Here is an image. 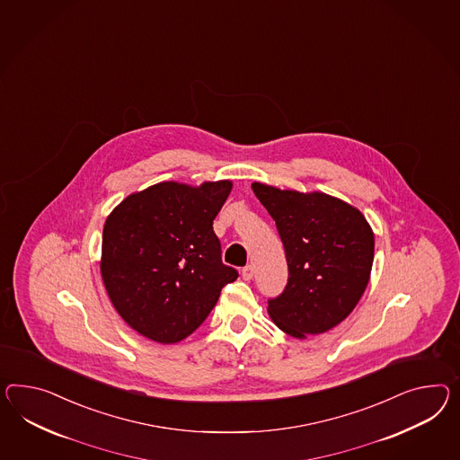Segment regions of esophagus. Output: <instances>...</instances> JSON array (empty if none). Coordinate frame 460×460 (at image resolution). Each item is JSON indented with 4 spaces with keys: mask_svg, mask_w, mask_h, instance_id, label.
<instances>
[{
    "mask_svg": "<svg viewBox=\"0 0 460 460\" xmlns=\"http://www.w3.org/2000/svg\"><path fill=\"white\" fill-rule=\"evenodd\" d=\"M242 277H243V280H252V279H253V267H252V265L243 267V270H242Z\"/></svg>",
    "mask_w": 460,
    "mask_h": 460,
    "instance_id": "esophagus-1",
    "label": "esophagus"
}]
</instances>
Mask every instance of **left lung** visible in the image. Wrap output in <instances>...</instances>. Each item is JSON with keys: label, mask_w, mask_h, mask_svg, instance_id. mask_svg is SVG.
<instances>
[{"label": "left lung", "mask_w": 460, "mask_h": 460, "mask_svg": "<svg viewBox=\"0 0 460 460\" xmlns=\"http://www.w3.org/2000/svg\"><path fill=\"white\" fill-rule=\"evenodd\" d=\"M275 220L288 265L282 294L269 314L295 339L339 325L366 292L374 263V232L352 205L327 193H300L252 183Z\"/></svg>", "instance_id": "1"}]
</instances>
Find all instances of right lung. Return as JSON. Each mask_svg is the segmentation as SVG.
Listing matches in <instances>:
<instances>
[{"label": "right lung", "instance_id": "add662e5", "mask_svg": "<svg viewBox=\"0 0 460 460\" xmlns=\"http://www.w3.org/2000/svg\"><path fill=\"white\" fill-rule=\"evenodd\" d=\"M232 181L190 187L164 181L133 193L110 213L102 242V277L119 317L160 343L200 327L238 271L222 261L213 220Z\"/></svg>", "mask_w": 460, "mask_h": 460}]
</instances>
